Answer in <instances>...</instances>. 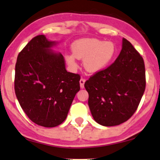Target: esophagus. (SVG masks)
<instances>
[{"mask_svg":"<svg viewBox=\"0 0 160 160\" xmlns=\"http://www.w3.org/2000/svg\"><path fill=\"white\" fill-rule=\"evenodd\" d=\"M85 82V79H84V78H81L80 80V85L81 88H84Z\"/></svg>","mask_w":160,"mask_h":160,"instance_id":"obj_1","label":"esophagus"}]
</instances>
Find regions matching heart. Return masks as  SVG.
<instances>
[{"mask_svg":"<svg viewBox=\"0 0 160 160\" xmlns=\"http://www.w3.org/2000/svg\"><path fill=\"white\" fill-rule=\"evenodd\" d=\"M72 50L73 55L67 57L68 64L75 66V58L84 59L85 69L91 73L98 72L105 68L116 53V47L113 42L96 38L78 40L73 43Z\"/></svg>","mask_w":160,"mask_h":160,"instance_id":"1","label":"heart"}]
</instances>
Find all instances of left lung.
Segmentation results:
<instances>
[{
  "label": "left lung",
  "instance_id": "8db88e82",
  "mask_svg": "<svg viewBox=\"0 0 160 160\" xmlns=\"http://www.w3.org/2000/svg\"><path fill=\"white\" fill-rule=\"evenodd\" d=\"M88 106L96 122L118 125L131 118L146 88L144 62L132 45L122 38V48L114 63L85 82Z\"/></svg>",
  "mask_w": 160,
  "mask_h": 160
}]
</instances>
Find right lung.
<instances>
[{"label":"right lung","mask_w":160,"mask_h":160,"mask_svg":"<svg viewBox=\"0 0 160 160\" xmlns=\"http://www.w3.org/2000/svg\"><path fill=\"white\" fill-rule=\"evenodd\" d=\"M55 42L33 38L20 51L15 66L14 90L22 109L38 125L53 128L66 119L80 76L65 69L62 53L50 49Z\"/></svg>","instance_id":"add662e5"}]
</instances>
